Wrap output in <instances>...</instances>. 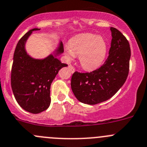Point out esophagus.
I'll list each match as a JSON object with an SVG mask.
<instances>
[{
	"label": "esophagus",
	"instance_id": "esophagus-1",
	"mask_svg": "<svg viewBox=\"0 0 147 147\" xmlns=\"http://www.w3.org/2000/svg\"><path fill=\"white\" fill-rule=\"evenodd\" d=\"M69 69H71V71H72V72H75V68L73 67V66H72V65H69Z\"/></svg>",
	"mask_w": 147,
	"mask_h": 147
}]
</instances>
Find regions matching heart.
Returning a JSON list of instances; mask_svg holds the SVG:
<instances>
[{
    "label": "heart",
    "mask_w": 147,
    "mask_h": 147,
    "mask_svg": "<svg viewBox=\"0 0 147 147\" xmlns=\"http://www.w3.org/2000/svg\"><path fill=\"white\" fill-rule=\"evenodd\" d=\"M67 57L72 59L79 55L81 65L85 69H93L103 63L107 51V45L101 36L92 33L76 35L65 46Z\"/></svg>",
    "instance_id": "1"
}]
</instances>
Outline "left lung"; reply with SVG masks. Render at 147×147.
Wrapping results in <instances>:
<instances>
[{
	"instance_id": "left-lung-1",
	"label": "left lung",
	"mask_w": 147,
	"mask_h": 147,
	"mask_svg": "<svg viewBox=\"0 0 147 147\" xmlns=\"http://www.w3.org/2000/svg\"><path fill=\"white\" fill-rule=\"evenodd\" d=\"M112 42L109 56L101 67L91 72H75L71 88L80 102L96 105L115 95L129 74L131 50L127 38L115 28H110Z\"/></svg>"
}]
</instances>
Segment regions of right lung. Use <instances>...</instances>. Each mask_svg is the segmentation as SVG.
Segmentation results:
<instances>
[{
	"instance_id": "1",
	"label": "right lung",
	"mask_w": 147,
	"mask_h": 147,
	"mask_svg": "<svg viewBox=\"0 0 147 147\" xmlns=\"http://www.w3.org/2000/svg\"><path fill=\"white\" fill-rule=\"evenodd\" d=\"M40 30H30L18 41L11 71V87L15 98L24 110L32 114H38L49 107L51 83L59 70L67 66L57 58L64 52L60 40L52 53L44 58H34L27 53L28 39L33 31Z\"/></svg>"
}]
</instances>
